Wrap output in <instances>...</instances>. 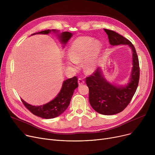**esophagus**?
Wrapping results in <instances>:
<instances>
[{
	"label": "esophagus",
	"instance_id": "34e87169",
	"mask_svg": "<svg viewBox=\"0 0 155 155\" xmlns=\"http://www.w3.org/2000/svg\"><path fill=\"white\" fill-rule=\"evenodd\" d=\"M84 82H85L84 80L82 78H78V84L79 86L83 85L84 84Z\"/></svg>",
	"mask_w": 155,
	"mask_h": 155
}]
</instances>
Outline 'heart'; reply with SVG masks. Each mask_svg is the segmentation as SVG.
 Returning <instances> with one entry per match:
<instances>
[{
  "label": "heart",
  "mask_w": 155,
  "mask_h": 155,
  "mask_svg": "<svg viewBox=\"0 0 155 155\" xmlns=\"http://www.w3.org/2000/svg\"><path fill=\"white\" fill-rule=\"evenodd\" d=\"M100 49L99 42L93 38L87 36L78 37L69 49L70 58L67 60V64L77 68L78 63L84 60L85 70L87 73H92L97 68Z\"/></svg>",
  "instance_id": "b5f03b06"
}]
</instances>
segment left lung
I'll return each mask as SVG.
<instances>
[{
  "mask_svg": "<svg viewBox=\"0 0 155 155\" xmlns=\"http://www.w3.org/2000/svg\"><path fill=\"white\" fill-rule=\"evenodd\" d=\"M112 46L126 45L132 50L133 68L129 82L124 86H116L105 80L101 68L90 77L86 84L89 88V102L92 107L103 115H114L123 111L131 102L137 89L140 79V65L133 45L116 32L104 29Z\"/></svg>",
  "mask_w": 155,
  "mask_h": 155,
  "instance_id": "left-lung-1",
  "label": "left lung"
}]
</instances>
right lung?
<instances>
[{
	"label": "right lung",
	"instance_id": "obj_1",
	"mask_svg": "<svg viewBox=\"0 0 155 155\" xmlns=\"http://www.w3.org/2000/svg\"><path fill=\"white\" fill-rule=\"evenodd\" d=\"M51 32L57 34L56 35L58 36L60 41L63 45L66 44L72 36V34L70 32H63L58 34V31H56V29L45 30L36 32L31 35L36 34L48 35V33H50ZM77 81L78 79L77 77H73V78L64 80L60 92L55 98L50 102L43 105L35 106V105L28 104L22 99L21 101L25 107L35 116L44 119H53L56 117L61 115L68 107L75 89L78 86Z\"/></svg>",
	"mask_w": 155,
	"mask_h": 155
}]
</instances>
